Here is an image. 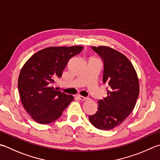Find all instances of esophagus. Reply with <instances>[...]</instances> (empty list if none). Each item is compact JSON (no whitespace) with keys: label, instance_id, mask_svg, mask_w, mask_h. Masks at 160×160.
I'll return each instance as SVG.
<instances>
[{"label":"esophagus","instance_id":"1","mask_svg":"<svg viewBox=\"0 0 160 160\" xmlns=\"http://www.w3.org/2000/svg\"><path fill=\"white\" fill-rule=\"evenodd\" d=\"M78 98L80 100V101H84V100L87 99V97H84V96H80V95H78Z\"/></svg>","mask_w":160,"mask_h":160}]
</instances>
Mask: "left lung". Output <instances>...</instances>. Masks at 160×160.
Instances as JSON below:
<instances>
[{"label":"left lung","mask_w":160,"mask_h":160,"mask_svg":"<svg viewBox=\"0 0 160 160\" xmlns=\"http://www.w3.org/2000/svg\"><path fill=\"white\" fill-rule=\"evenodd\" d=\"M103 62L102 82L108 96L98 101V111L89 117L93 126L109 130L123 123L135 106L139 93L137 72L126 56L108 46H92Z\"/></svg>","instance_id":"1"}]
</instances>
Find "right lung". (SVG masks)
Returning a JSON list of instances; mask_svg holds the SVG:
<instances>
[{"label": "right lung", "instance_id": "obj_1", "mask_svg": "<svg viewBox=\"0 0 160 160\" xmlns=\"http://www.w3.org/2000/svg\"><path fill=\"white\" fill-rule=\"evenodd\" d=\"M81 46L48 47L36 52L21 68L18 79L20 98L32 119L51 123L62 115L73 96L51 87L62 77L69 59L82 51Z\"/></svg>", "mask_w": 160, "mask_h": 160}]
</instances>
